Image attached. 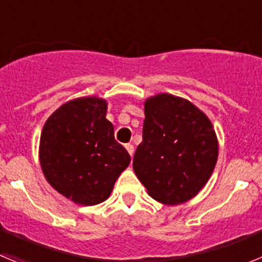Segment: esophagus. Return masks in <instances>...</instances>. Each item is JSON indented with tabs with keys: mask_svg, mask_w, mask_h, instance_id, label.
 <instances>
[{
	"mask_svg": "<svg viewBox=\"0 0 262 262\" xmlns=\"http://www.w3.org/2000/svg\"><path fill=\"white\" fill-rule=\"evenodd\" d=\"M126 149H127V152L131 155V157H133L134 152H135V148H134V145L133 144H126Z\"/></svg>",
	"mask_w": 262,
	"mask_h": 262,
	"instance_id": "34e87169",
	"label": "esophagus"
}]
</instances>
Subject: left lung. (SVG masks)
Masks as SVG:
<instances>
[{
	"label": "left lung",
	"mask_w": 262,
	"mask_h": 262,
	"mask_svg": "<svg viewBox=\"0 0 262 262\" xmlns=\"http://www.w3.org/2000/svg\"><path fill=\"white\" fill-rule=\"evenodd\" d=\"M144 114L135 174L157 202L176 206L190 201L216 164L219 144L211 120L190 101L169 93L145 99Z\"/></svg>",
	"instance_id": "8db88e82"
}]
</instances>
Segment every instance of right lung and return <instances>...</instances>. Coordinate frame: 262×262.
Segmentation results:
<instances>
[{
    "label": "right lung",
    "instance_id": "1",
    "mask_svg": "<svg viewBox=\"0 0 262 262\" xmlns=\"http://www.w3.org/2000/svg\"><path fill=\"white\" fill-rule=\"evenodd\" d=\"M106 111L107 101L99 97L71 99L53 111L41 129L39 161L46 180L81 206L107 200L131 161L115 140Z\"/></svg>",
    "mask_w": 262,
    "mask_h": 262
}]
</instances>
